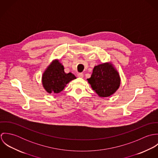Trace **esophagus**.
<instances>
[{
  "label": "esophagus",
  "instance_id": "1",
  "mask_svg": "<svg viewBox=\"0 0 158 158\" xmlns=\"http://www.w3.org/2000/svg\"><path fill=\"white\" fill-rule=\"evenodd\" d=\"M77 76H78V77L83 78V76H84V75H83V73H77Z\"/></svg>",
  "mask_w": 158,
  "mask_h": 158
}]
</instances>
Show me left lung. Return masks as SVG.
I'll return each instance as SVG.
<instances>
[{
	"label": "left lung",
	"instance_id": "1",
	"mask_svg": "<svg viewBox=\"0 0 158 158\" xmlns=\"http://www.w3.org/2000/svg\"><path fill=\"white\" fill-rule=\"evenodd\" d=\"M88 81L92 89L100 97H109L113 94L118 89L120 83L118 72L109 63L95 66Z\"/></svg>",
	"mask_w": 158,
	"mask_h": 158
}]
</instances>
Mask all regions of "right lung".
Instances as JSON below:
<instances>
[{
    "mask_svg": "<svg viewBox=\"0 0 158 158\" xmlns=\"http://www.w3.org/2000/svg\"><path fill=\"white\" fill-rule=\"evenodd\" d=\"M64 67L58 61H55L43 73V86L48 93H59L64 89L69 81L76 78L72 73H66Z\"/></svg>",
    "mask_w": 158,
    "mask_h": 158,
    "instance_id": "1",
    "label": "right lung"
}]
</instances>
